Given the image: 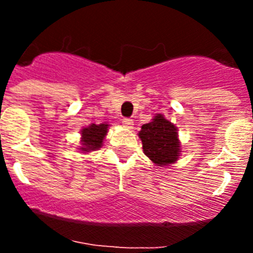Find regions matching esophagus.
Returning a JSON list of instances; mask_svg holds the SVG:
<instances>
[{
	"instance_id": "1",
	"label": "esophagus",
	"mask_w": 253,
	"mask_h": 253,
	"mask_svg": "<svg viewBox=\"0 0 253 253\" xmlns=\"http://www.w3.org/2000/svg\"><path fill=\"white\" fill-rule=\"evenodd\" d=\"M122 123H123V125H124V126H126V128H129V129L133 128V120L129 119V118H124Z\"/></svg>"
}]
</instances>
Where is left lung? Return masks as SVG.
<instances>
[{
	"instance_id": "obj_1",
	"label": "left lung",
	"mask_w": 253,
	"mask_h": 253,
	"mask_svg": "<svg viewBox=\"0 0 253 253\" xmlns=\"http://www.w3.org/2000/svg\"><path fill=\"white\" fill-rule=\"evenodd\" d=\"M143 152L157 166H166L177 161L180 156V142L177 128L157 114L151 123H147L139 131Z\"/></svg>"
}]
</instances>
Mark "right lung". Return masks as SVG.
Here are the masks:
<instances>
[{
  "label": "right lung",
  "mask_w": 253,
  "mask_h": 253,
  "mask_svg": "<svg viewBox=\"0 0 253 253\" xmlns=\"http://www.w3.org/2000/svg\"><path fill=\"white\" fill-rule=\"evenodd\" d=\"M107 124H91L81 130V149L82 152L97 151L101 148L105 135L107 134Z\"/></svg>",
  "instance_id": "add662e5"
}]
</instances>
